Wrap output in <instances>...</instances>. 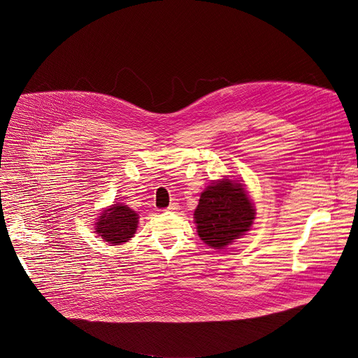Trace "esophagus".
<instances>
[{
  "instance_id": "obj_1",
  "label": "esophagus",
  "mask_w": 358,
  "mask_h": 358,
  "mask_svg": "<svg viewBox=\"0 0 358 358\" xmlns=\"http://www.w3.org/2000/svg\"><path fill=\"white\" fill-rule=\"evenodd\" d=\"M178 210H180V206L177 203H173V204H170V207H166V211H171V213H176Z\"/></svg>"
}]
</instances>
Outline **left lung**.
Here are the masks:
<instances>
[{"label": "left lung", "instance_id": "8db88e82", "mask_svg": "<svg viewBox=\"0 0 358 358\" xmlns=\"http://www.w3.org/2000/svg\"><path fill=\"white\" fill-rule=\"evenodd\" d=\"M256 208L245 184L223 177L214 180L200 194L194 223L200 239L222 250L241 239L253 226Z\"/></svg>", "mask_w": 358, "mask_h": 358}]
</instances>
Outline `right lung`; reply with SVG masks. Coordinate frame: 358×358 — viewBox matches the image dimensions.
Segmentation results:
<instances>
[{
  "label": "right lung",
  "instance_id": "add662e5",
  "mask_svg": "<svg viewBox=\"0 0 358 358\" xmlns=\"http://www.w3.org/2000/svg\"><path fill=\"white\" fill-rule=\"evenodd\" d=\"M139 214L122 203H115L102 208L94 222V233L112 246L124 245L136 233Z\"/></svg>",
  "mask_w": 358,
  "mask_h": 358
}]
</instances>
